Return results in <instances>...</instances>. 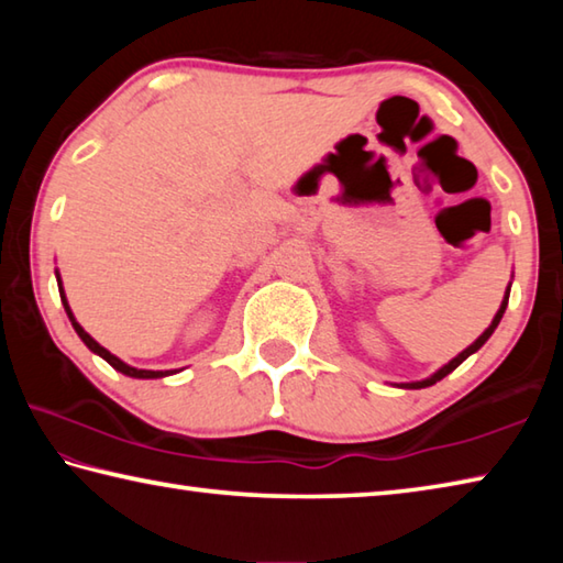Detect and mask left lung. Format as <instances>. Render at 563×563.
Here are the masks:
<instances>
[{
  "mask_svg": "<svg viewBox=\"0 0 563 563\" xmlns=\"http://www.w3.org/2000/svg\"><path fill=\"white\" fill-rule=\"evenodd\" d=\"M509 290H511V283L507 285V290H504V300H501V305H499L497 316H494V318H492V322H489V328H487V330H484V332H482V335H479V338H476V340L472 342V345H470V347H464V350L460 352V355H456V357H452L450 362H446V365H442V367H440V369H437V373H432L430 377H424V379H415V383H397L395 387H402V389H422V387H432L434 383H440V379H442V377H446V375H450V373H454V369H456V367H460V365H462V362H464L466 357H470V355H474V352H476V350H479V347L484 345V342H487V340L492 338V332H494V330H497V325H499V320H501V316H504V310H507V305H509Z\"/></svg>",
  "mask_w": 563,
  "mask_h": 563,
  "instance_id": "1",
  "label": "left lung"
}]
</instances>
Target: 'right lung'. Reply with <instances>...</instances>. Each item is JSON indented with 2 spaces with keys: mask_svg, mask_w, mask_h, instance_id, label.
I'll return each instance as SVG.
<instances>
[{
  "mask_svg": "<svg viewBox=\"0 0 563 563\" xmlns=\"http://www.w3.org/2000/svg\"><path fill=\"white\" fill-rule=\"evenodd\" d=\"M56 273V285H59V295H62V305H64V310H66V316H69V320H71V328L76 330V335L81 338V342L84 345H87L93 355H99V357H103L109 362V365L113 367V369H119L121 375H126V377H136V379H161V377H168V375H176L178 369H139V367H131L129 362H123L121 357H117V355H111V352L103 347V345H99L97 340H93L87 330H84L79 322H76V318H74V312H71V308H69V300H66V292H64V283H62V275H59V271H54Z\"/></svg>",
  "mask_w": 563,
  "mask_h": 563,
  "instance_id": "obj_1",
  "label": "right lung"
}]
</instances>
